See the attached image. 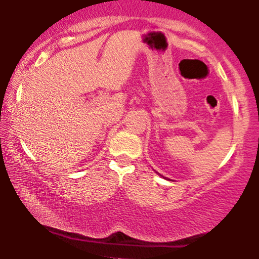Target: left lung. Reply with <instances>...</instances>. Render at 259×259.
Here are the masks:
<instances>
[{
  "mask_svg": "<svg viewBox=\"0 0 259 259\" xmlns=\"http://www.w3.org/2000/svg\"><path fill=\"white\" fill-rule=\"evenodd\" d=\"M160 177H162V175H160Z\"/></svg>",
  "mask_w": 259,
  "mask_h": 259,
  "instance_id": "obj_1",
  "label": "left lung"
}]
</instances>
